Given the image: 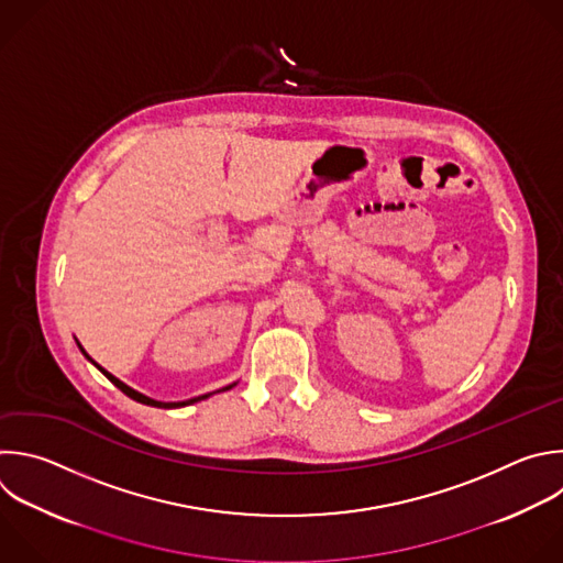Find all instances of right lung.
<instances>
[{
  "label": "right lung",
  "instance_id": "right-lung-1",
  "mask_svg": "<svg viewBox=\"0 0 563 563\" xmlns=\"http://www.w3.org/2000/svg\"><path fill=\"white\" fill-rule=\"evenodd\" d=\"M77 344H79V342H77ZM79 349H81V353H84V355H86V357H88V360H90V362H92V364H95V366H97V368L103 373V376H106V378H108V380H110V383H112L117 389H121V391H123L128 398H132V400H136V402H141V405H147V407H156V409H178V407L195 405V402H199V400H206V398H210V396H212V394H206V396H199V398H190V400H183V402H158V400H152V398H147V396H143V394H139V391H134L132 387H128V385H125V383H121L119 378H114L112 373H108V371H106L101 364H97V362H95V360H92V357H90V355L84 351V346H81V344H79ZM234 385H236V383H234ZM234 385L225 387L223 391L232 389Z\"/></svg>",
  "mask_w": 563,
  "mask_h": 563
}]
</instances>
